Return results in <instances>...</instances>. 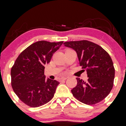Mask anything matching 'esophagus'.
<instances>
[{"label":"esophagus","mask_w":126,"mask_h":126,"mask_svg":"<svg viewBox=\"0 0 126 126\" xmlns=\"http://www.w3.org/2000/svg\"><path fill=\"white\" fill-rule=\"evenodd\" d=\"M66 79H67L66 77H63L60 79V81H64L66 80Z\"/></svg>","instance_id":"1"}]
</instances>
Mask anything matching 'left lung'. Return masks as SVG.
<instances>
[{
  "mask_svg": "<svg viewBox=\"0 0 126 126\" xmlns=\"http://www.w3.org/2000/svg\"><path fill=\"white\" fill-rule=\"evenodd\" d=\"M64 46L76 51L80 66L86 71L88 80L77 78V84L72 90L77 100L94 105L104 100L113 86L115 68L112 59L103 47L88 40L71 41Z\"/></svg>",
  "mask_w": 126,
  "mask_h": 126,
  "instance_id": "left-lung-1",
  "label": "left lung"
}]
</instances>
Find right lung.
<instances>
[{"label": "right lung", "mask_w": 126, "mask_h": 126, "mask_svg": "<svg viewBox=\"0 0 126 126\" xmlns=\"http://www.w3.org/2000/svg\"><path fill=\"white\" fill-rule=\"evenodd\" d=\"M63 42L39 41L23 50L11 70V86L18 98L31 108L48 103L54 97L59 82L45 79V66Z\"/></svg>", "instance_id": "1"}]
</instances>
